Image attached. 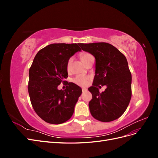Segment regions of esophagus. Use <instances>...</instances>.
Returning <instances> with one entry per match:
<instances>
[{
    "mask_svg": "<svg viewBox=\"0 0 158 158\" xmlns=\"http://www.w3.org/2000/svg\"><path fill=\"white\" fill-rule=\"evenodd\" d=\"M86 91H87V89H86V88H82V92H86Z\"/></svg>",
    "mask_w": 158,
    "mask_h": 158,
    "instance_id": "1",
    "label": "esophagus"
}]
</instances>
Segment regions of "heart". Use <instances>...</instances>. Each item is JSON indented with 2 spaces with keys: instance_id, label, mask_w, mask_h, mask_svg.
<instances>
[{
  "instance_id": "1",
  "label": "heart",
  "mask_w": 158,
  "mask_h": 158,
  "mask_svg": "<svg viewBox=\"0 0 158 158\" xmlns=\"http://www.w3.org/2000/svg\"><path fill=\"white\" fill-rule=\"evenodd\" d=\"M91 55L89 53H85L82 56V60L84 62L85 61L89 56H90ZM72 60L73 59H70L68 61L67 63V70H70V65H71V63H72ZM89 78L88 76H82V75H79L76 76V77L73 79V82L76 84L78 85H80V86H85V85H87L89 83Z\"/></svg>"
}]
</instances>
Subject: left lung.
I'll use <instances>...</instances> for the list:
<instances>
[{
    "label": "left lung",
    "mask_w": 158,
    "mask_h": 158,
    "mask_svg": "<svg viewBox=\"0 0 158 158\" xmlns=\"http://www.w3.org/2000/svg\"><path fill=\"white\" fill-rule=\"evenodd\" d=\"M82 49L95 59V71L92 94L89 102L92 115L102 122L116 120L125 113L131 99L132 76L128 62L123 53L107 43L79 44ZM106 85L100 93L97 86Z\"/></svg>",
    "instance_id": "obj_1"
}]
</instances>
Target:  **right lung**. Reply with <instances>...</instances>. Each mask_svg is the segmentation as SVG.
Instances as JSON below:
<instances>
[{
    "label": "right lung",
    "mask_w": 158,
    "mask_h": 158,
    "mask_svg": "<svg viewBox=\"0 0 158 158\" xmlns=\"http://www.w3.org/2000/svg\"><path fill=\"white\" fill-rule=\"evenodd\" d=\"M81 51L76 44H52L35 55L29 70L28 92L33 109L43 120L58 125L73 115L82 89L64 80L68 77L67 63L76 52ZM68 88L58 89L60 83Z\"/></svg>",
    "instance_id": "right-lung-1"
}]
</instances>
